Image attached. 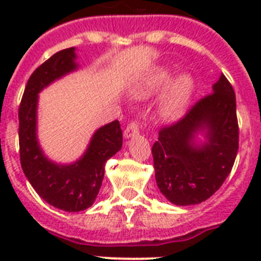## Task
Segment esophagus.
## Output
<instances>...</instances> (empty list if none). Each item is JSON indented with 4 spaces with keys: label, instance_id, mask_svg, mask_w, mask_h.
Returning a JSON list of instances; mask_svg holds the SVG:
<instances>
[{
    "label": "esophagus",
    "instance_id": "34e87169",
    "mask_svg": "<svg viewBox=\"0 0 261 261\" xmlns=\"http://www.w3.org/2000/svg\"><path fill=\"white\" fill-rule=\"evenodd\" d=\"M138 132H140V126H138V124L136 123V121H132V123L128 124V126H126L125 130H124V137L130 138L133 137V136L138 135Z\"/></svg>",
    "mask_w": 261,
    "mask_h": 261
}]
</instances>
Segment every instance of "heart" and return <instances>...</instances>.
Listing matches in <instances>:
<instances>
[{
	"mask_svg": "<svg viewBox=\"0 0 261 261\" xmlns=\"http://www.w3.org/2000/svg\"><path fill=\"white\" fill-rule=\"evenodd\" d=\"M171 77L172 73L170 69H151L136 84L133 89V95L140 99L155 95L167 86ZM193 87H195V84L190 74H180L172 81L166 90L162 105H161V112L166 119H176L183 112L192 95Z\"/></svg>",
	"mask_w": 261,
	"mask_h": 261,
	"instance_id": "1",
	"label": "heart"
}]
</instances>
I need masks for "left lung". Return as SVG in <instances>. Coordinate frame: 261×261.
Segmentation results:
<instances>
[{
  "mask_svg": "<svg viewBox=\"0 0 261 261\" xmlns=\"http://www.w3.org/2000/svg\"><path fill=\"white\" fill-rule=\"evenodd\" d=\"M205 133L202 144L195 135ZM151 147L159 191L175 205H195L220 190L239 147L237 102L223 74L213 93L200 99L184 117L163 126Z\"/></svg>",
  "mask_w": 261,
  "mask_h": 261,
  "instance_id": "8db88e82",
  "label": "left lung"
}]
</instances>
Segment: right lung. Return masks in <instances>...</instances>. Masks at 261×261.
I'll use <instances>...</instances> for the list:
<instances>
[{
	"mask_svg": "<svg viewBox=\"0 0 261 261\" xmlns=\"http://www.w3.org/2000/svg\"><path fill=\"white\" fill-rule=\"evenodd\" d=\"M74 50V47L60 50L35 69L18 111L23 172L41 199L65 212H81L93 205L102 187L106 162L123 145V132L119 120H115L94 133L84 155L71 165H57L41 151L36 137L38 94L78 68Z\"/></svg>",
	"mask_w": 261,
	"mask_h": 261,
	"instance_id": "right-lung-1",
	"label": "right lung"
}]
</instances>
